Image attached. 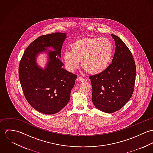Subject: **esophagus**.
<instances>
[{
    "label": "esophagus",
    "mask_w": 153,
    "mask_h": 153,
    "mask_svg": "<svg viewBox=\"0 0 153 153\" xmlns=\"http://www.w3.org/2000/svg\"><path fill=\"white\" fill-rule=\"evenodd\" d=\"M77 80L79 82H83L85 80V79L84 78H83L82 76H78L77 78Z\"/></svg>",
    "instance_id": "esophagus-1"
}]
</instances>
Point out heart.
Here are the masks:
<instances>
[{
    "label": "heart",
    "instance_id": "1",
    "mask_svg": "<svg viewBox=\"0 0 153 153\" xmlns=\"http://www.w3.org/2000/svg\"><path fill=\"white\" fill-rule=\"evenodd\" d=\"M112 53V44L108 39L86 38L73 44L71 51L64 52L63 58L66 68L71 72L76 69L81 60V65L88 72L97 74L109 65Z\"/></svg>",
    "mask_w": 153,
    "mask_h": 153
}]
</instances>
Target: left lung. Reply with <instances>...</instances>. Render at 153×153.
<instances>
[{
  "label": "left lung",
  "mask_w": 153,
  "mask_h": 153,
  "mask_svg": "<svg viewBox=\"0 0 153 153\" xmlns=\"http://www.w3.org/2000/svg\"><path fill=\"white\" fill-rule=\"evenodd\" d=\"M112 63L103 72L89 77L92 87V101L97 108L112 113L129 101L134 89L136 66L130 50L117 36Z\"/></svg>",
  "instance_id": "left-lung-1"
}]
</instances>
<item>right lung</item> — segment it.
I'll return each instance as SVG.
<instances>
[{
  "instance_id": "add662e5",
  "label": "right lung",
  "mask_w": 153,
  "mask_h": 153,
  "mask_svg": "<svg viewBox=\"0 0 153 153\" xmlns=\"http://www.w3.org/2000/svg\"><path fill=\"white\" fill-rule=\"evenodd\" d=\"M66 38L65 33L60 32L38 37L25 49L19 63V78L24 95L34 109L45 114L57 113L66 106L77 78L62 67L64 64L59 59ZM49 47L55 51L45 49ZM42 51H48L49 56L45 69L36 62Z\"/></svg>"
}]
</instances>
